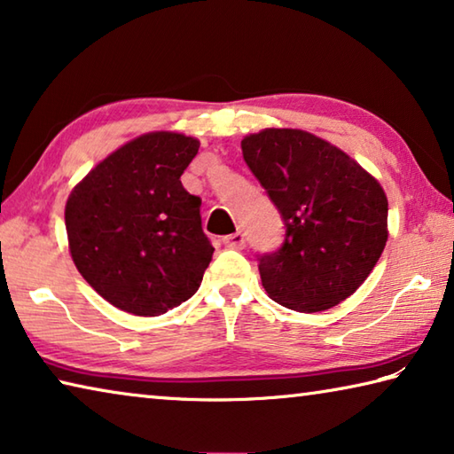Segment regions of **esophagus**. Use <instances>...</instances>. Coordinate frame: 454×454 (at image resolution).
I'll return each mask as SVG.
<instances>
[{
    "instance_id": "obj_1",
    "label": "esophagus",
    "mask_w": 454,
    "mask_h": 454,
    "mask_svg": "<svg viewBox=\"0 0 454 454\" xmlns=\"http://www.w3.org/2000/svg\"><path fill=\"white\" fill-rule=\"evenodd\" d=\"M224 246L226 248H232V250H242L244 246H246V238H244V234L242 232H234V234H230V236H224Z\"/></svg>"
}]
</instances>
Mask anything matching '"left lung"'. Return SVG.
Wrapping results in <instances>:
<instances>
[{
	"instance_id": "1",
	"label": "left lung",
	"mask_w": 454,
	"mask_h": 454,
	"mask_svg": "<svg viewBox=\"0 0 454 454\" xmlns=\"http://www.w3.org/2000/svg\"><path fill=\"white\" fill-rule=\"evenodd\" d=\"M242 153L286 228L280 248L258 256L268 296L298 312L333 309L368 278L387 246L382 186L304 129L266 128L244 137Z\"/></svg>"
}]
</instances>
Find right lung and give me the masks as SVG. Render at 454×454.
Masks as SVG:
<instances>
[{
  "label": "right lung",
  "mask_w": 454,
  "mask_h": 454,
  "mask_svg": "<svg viewBox=\"0 0 454 454\" xmlns=\"http://www.w3.org/2000/svg\"><path fill=\"white\" fill-rule=\"evenodd\" d=\"M200 142L150 132L102 160L66 204L74 264L99 296L158 317L196 294L214 248L180 176Z\"/></svg>",
  "instance_id": "1"
}]
</instances>
